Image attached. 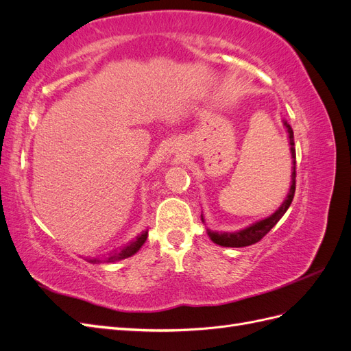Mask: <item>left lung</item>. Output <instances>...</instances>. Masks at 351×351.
I'll use <instances>...</instances> for the list:
<instances>
[{"label": "left lung", "instance_id": "obj_1", "mask_svg": "<svg viewBox=\"0 0 351 351\" xmlns=\"http://www.w3.org/2000/svg\"><path fill=\"white\" fill-rule=\"evenodd\" d=\"M284 125L287 129V133H289V141H290V152H291V159H293V173H291V186H290V192L287 195L285 200L282 202V205L274 212V214L268 218H265L262 221L254 222V224L239 230V231H210L208 230V236L210 240L219 244V246L224 247H244V246H250V244L258 243L262 240L265 236L268 234L271 228L277 224V222L282 218V215L289 209L291 205L294 192H295V147H294V136H293V129L291 125L284 121ZM202 222H205L204 217H202Z\"/></svg>", "mask_w": 351, "mask_h": 351}]
</instances>
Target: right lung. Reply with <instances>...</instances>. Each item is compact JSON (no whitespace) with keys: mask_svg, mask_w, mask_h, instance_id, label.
<instances>
[{"mask_svg":"<svg viewBox=\"0 0 351 351\" xmlns=\"http://www.w3.org/2000/svg\"><path fill=\"white\" fill-rule=\"evenodd\" d=\"M146 239H147V230L143 231L142 234L137 236L134 240L127 243L124 247L112 252L108 258L104 259V262L111 263V262H117V261H121V259H125V258H130L132 254H134L137 250H139V249L143 246V243L146 241ZM89 262H90V263H99L101 259L95 258V259H89Z\"/></svg>","mask_w":351,"mask_h":351,"instance_id":"right-lung-1","label":"right lung"}]
</instances>
